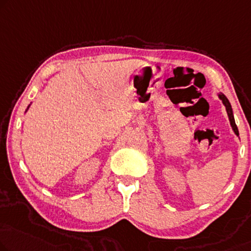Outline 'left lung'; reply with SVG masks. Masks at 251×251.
Returning <instances> with one entry per match:
<instances>
[{
    "label": "left lung",
    "instance_id": "obj_1",
    "mask_svg": "<svg viewBox=\"0 0 251 251\" xmlns=\"http://www.w3.org/2000/svg\"><path fill=\"white\" fill-rule=\"evenodd\" d=\"M220 99L222 100V102L224 106H226V113H227V116H229V119H230V123H231V126H232V128L234 130L235 135L239 136V130H238V127L237 125H235V122H234V117H233V114H232V108H231V104L229 102V100H227V98L224 95H219Z\"/></svg>",
    "mask_w": 251,
    "mask_h": 251
}]
</instances>
